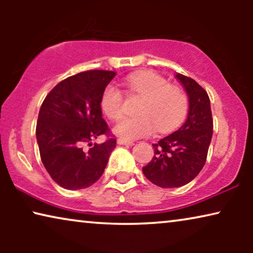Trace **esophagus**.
Returning <instances> with one entry per match:
<instances>
[{
	"label": "esophagus",
	"mask_w": 253,
	"mask_h": 253,
	"mask_svg": "<svg viewBox=\"0 0 253 253\" xmlns=\"http://www.w3.org/2000/svg\"><path fill=\"white\" fill-rule=\"evenodd\" d=\"M117 144H119V145H126V146H132V145H133L132 141L126 140V139H123V138H119V139H117Z\"/></svg>",
	"instance_id": "obj_1"
}]
</instances>
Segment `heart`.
Returning <instances> with one entry per match:
<instances>
[{
	"instance_id": "1",
	"label": "heart",
	"mask_w": 253,
	"mask_h": 253,
	"mask_svg": "<svg viewBox=\"0 0 253 253\" xmlns=\"http://www.w3.org/2000/svg\"><path fill=\"white\" fill-rule=\"evenodd\" d=\"M126 84L131 92L143 96L138 117H126L114 126V133L126 140L151 136L158 126L166 133L181 126L188 115L189 102L184 92L153 71H140L130 75ZM100 107L110 120H119L123 113L122 93L117 86L109 84L103 89Z\"/></svg>"
}]
</instances>
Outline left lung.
I'll return each instance as SVG.
<instances>
[{
	"label": "left lung",
	"instance_id": "obj_1",
	"mask_svg": "<svg viewBox=\"0 0 253 253\" xmlns=\"http://www.w3.org/2000/svg\"><path fill=\"white\" fill-rule=\"evenodd\" d=\"M189 99L184 124L152 144L154 157L143 167L148 181L160 188H179L191 182L206 162L213 134L211 102L205 89L192 78L176 74Z\"/></svg>",
	"mask_w": 253,
	"mask_h": 253
}]
</instances>
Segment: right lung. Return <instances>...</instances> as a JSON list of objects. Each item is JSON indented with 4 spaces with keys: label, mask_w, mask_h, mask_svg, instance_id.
I'll list each match as a JSON object with an SVG mask.
<instances>
[{
    "label": "right lung",
    "mask_w": 253,
    "mask_h": 253,
    "mask_svg": "<svg viewBox=\"0 0 253 253\" xmlns=\"http://www.w3.org/2000/svg\"><path fill=\"white\" fill-rule=\"evenodd\" d=\"M115 76L105 70L79 72L58 83L41 105L36 130L41 161L62 188H88L105 171L116 139L92 140L109 132L100 99ZM86 143L91 146L87 151Z\"/></svg>",
    "instance_id": "right-lung-1"
}]
</instances>
